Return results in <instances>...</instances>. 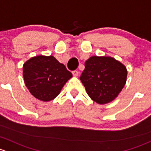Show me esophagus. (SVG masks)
I'll return each instance as SVG.
<instances>
[{
	"mask_svg": "<svg viewBox=\"0 0 151 151\" xmlns=\"http://www.w3.org/2000/svg\"><path fill=\"white\" fill-rule=\"evenodd\" d=\"M72 73H73V76H75V77H77V76H78L79 72H78V71H77V70H74V71H73Z\"/></svg>",
	"mask_w": 151,
	"mask_h": 151,
	"instance_id": "1",
	"label": "esophagus"
}]
</instances>
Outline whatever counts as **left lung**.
Wrapping results in <instances>:
<instances>
[{
    "label": "left lung",
    "instance_id": "8db88e82",
    "mask_svg": "<svg viewBox=\"0 0 151 151\" xmlns=\"http://www.w3.org/2000/svg\"><path fill=\"white\" fill-rule=\"evenodd\" d=\"M127 77V68L119 61L110 57L93 56L85 63L80 80L90 98L102 105L117 97Z\"/></svg>",
    "mask_w": 151,
    "mask_h": 151
}]
</instances>
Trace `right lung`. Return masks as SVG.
I'll list each match as a JSON object with an SVG mask.
<instances>
[{
  "label": "right lung",
  "instance_id": "obj_1",
  "mask_svg": "<svg viewBox=\"0 0 151 151\" xmlns=\"http://www.w3.org/2000/svg\"><path fill=\"white\" fill-rule=\"evenodd\" d=\"M25 86L32 96L48 102L54 99L72 73L53 56L33 57L23 65Z\"/></svg>",
  "mask_w": 151,
  "mask_h": 151
}]
</instances>
